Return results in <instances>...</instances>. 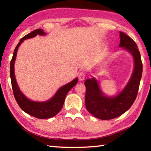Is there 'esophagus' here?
<instances>
[{
    "label": "esophagus",
    "instance_id": "34e87169",
    "mask_svg": "<svg viewBox=\"0 0 151 151\" xmlns=\"http://www.w3.org/2000/svg\"><path fill=\"white\" fill-rule=\"evenodd\" d=\"M86 78V74L85 72H81L78 75V79L79 81H83Z\"/></svg>",
    "mask_w": 151,
    "mask_h": 151
}]
</instances>
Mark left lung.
<instances>
[{"label": "left lung", "instance_id": "8db88e82", "mask_svg": "<svg viewBox=\"0 0 151 151\" xmlns=\"http://www.w3.org/2000/svg\"><path fill=\"white\" fill-rule=\"evenodd\" d=\"M120 47H124L132 55L134 70L125 88L114 97L104 96L94 78L85 82L86 86L85 106L87 111L96 118L110 120L116 118L130 109L137 98L142 73L140 54L135 42L131 37L120 31Z\"/></svg>", "mask_w": 151, "mask_h": 151}]
</instances>
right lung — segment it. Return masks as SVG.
I'll return each mask as SVG.
<instances>
[{"instance_id":"right-lung-1","label":"right lung","mask_w":151,"mask_h":151,"mask_svg":"<svg viewBox=\"0 0 151 151\" xmlns=\"http://www.w3.org/2000/svg\"><path fill=\"white\" fill-rule=\"evenodd\" d=\"M45 35L46 33L43 31V30L39 29L33 30L32 32L22 37L15 48L13 56H12L11 61V65H10V75H11L12 88L13 91L14 96L18 104L20 107V109L25 112H27V114L40 119L51 118L57 114L63 108L66 95L68 93V91L76 85L78 82V78L74 79L69 83L63 86L62 87L58 89L52 99L45 102H35L30 101L20 91L17 83L16 78H15L14 70V62L17 57L18 48L24 40L35 37L37 35Z\"/></svg>"}]
</instances>
